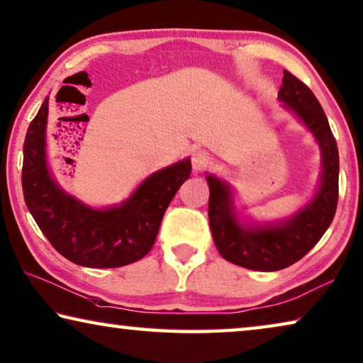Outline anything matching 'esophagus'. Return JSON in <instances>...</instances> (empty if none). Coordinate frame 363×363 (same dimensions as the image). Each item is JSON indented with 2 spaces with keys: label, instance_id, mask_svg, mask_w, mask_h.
<instances>
[{
  "label": "esophagus",
  "instance_id": "1",
  "mask_svg": "<svg viewBox=\"0 0 363 363\" xmlns=\"http://www.w3.org/2000/svg\"><path fill=\"white\" fill-rule=\"evenodd\" d=\"M210 164H211V158L205 150H195L192 153V166L195 171H203L208 168Z\"/></svg>",
  "mask_w": 363,
  "mask_h": 363
}]
</instances>
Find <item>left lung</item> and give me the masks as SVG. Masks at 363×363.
Wrapping results in <instances>:
<instances>
[{
	"mask_svg": "<svg viewBox=\"0 0 363 363\" xmlns=\"http://www.w3.org/2000/svg\"><path fill=\"white\" fill-rule=\"evenodd\" d=\"M278 96L302 119L321 148L323 172L312 202L283 224L247 228L235 216L226 182L206 176L208 220L218 252L228 262L255 272H278L307 255L330 228L337 206L339 155L323 108L313 91L289 71H284Z\"/></svg>",
	"mask_w": 363,
	"mask_h": 363,
	"instance_id": "left-lung-1",
	"label": "left lung"
}]
</instances>
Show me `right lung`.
<instances>
[{"mask_svg":"<svg viewBox=\"0 0 363 363\" xmlns=\"http://www.w3.org/2000/svg\"><path fill=\"white\" fill-rule=\"evenodd\" d=\"M48 100L28 125L22 163V191L28 211L62 257L80 267L118 268L145 257L177 189L191 177L182 160L147 177L121 206L94 210L53 181L45 153Z\"/></svg>","mask_w":363,"mask_h":363,"instance_id":"add662e5","label":"right lung"}]
</instances>
